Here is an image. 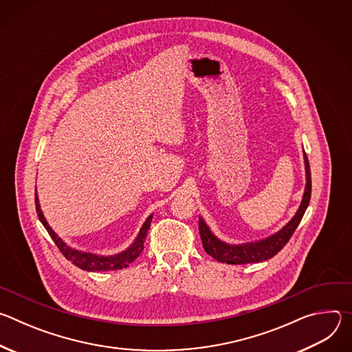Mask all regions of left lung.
Returning a JSON list of instances; mask_svg holds the SVG:
<instances>
[{"label":"left lung","instance_id":"1","mask_svg":"<svg viewBox=\"0 0 352 352\" xmlns=\"http://www.w3.org/2000/svg\"><path fill=\"white\" fill-rule=\"evenodd\" d=\"M304 163H305V174H307V184L305 190L302 195V200L300 205L294 214V217L277 232L269 235L265 239L252 241L246 243H227L217 238L206 221L199 217V232L200 238H202L204 248L206 254L210 255L213 259L221 263L227 265H246V263H259L265 262L267 259H272L274 255H277L280 250L284 248V245L289 241L291 235L294 234L295 228L302 220L305 210L309 206L311 200V192H312V179H311V168L308 157L304 152Z\"/></svg>","mask_w":352,"mask_h":352}]
</instances>
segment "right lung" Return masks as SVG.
<instances>
[{
	"instance_id": "1",
	"label": "right lung",
	"mask_w": 352,
	"mask_h": 352,
	"mask_svg": "<svg viewBox=\"0 0 352 352\" xmlns=\"http://www.w3.org/2000/svg\"><path fill=\"white\" fill-rule=\"evenodd\" d=\"M34 204H36V212L38 216V220L41 221V224L44 226V228L47 230V232L50 234V236L53 238V241L56 242V245L58 246V249L61 250V254L69 261L72 262V265L78 266L82 270L86 272H110V270H120L124 267H128L129 263H132L143 250V243L147 235V230L150 228V223H152L153 214H150L146 221L143 223L139 234L136 235L135 241L120 254L116 255H97V254H90V252H83V250L75 249L69 245H67L56 232L54 230L48 226L41 209H40V202H38V196H37V189L34 192Z\"/></svg>"
}]
</instances>
